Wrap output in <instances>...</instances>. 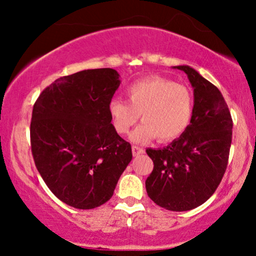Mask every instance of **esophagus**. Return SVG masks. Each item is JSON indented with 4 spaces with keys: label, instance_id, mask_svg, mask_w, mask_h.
I'll return each instance as SVG.
<instances>
[{
    "label": "esophagus",
    "instance_id": "34e87169",
    "mask_svg": "<svg viewBox=\"0 0 256 256\" xmlns=\"http://www.w3.org/2000/svg\"><path fill=\"white\" fill-rule=\"evenodd\" d=\"M143 152H144L143 148H140V146H132V154H134V156H138V155L143 154Z\"/></svg>",
    "mask_w": 256,
    "mask_h": 256
}]
</instances>
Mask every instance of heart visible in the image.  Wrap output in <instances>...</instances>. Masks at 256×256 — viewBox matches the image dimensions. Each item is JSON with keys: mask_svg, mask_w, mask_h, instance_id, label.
I'll return each instance as SVG.
<instances>
[{"mask_svg": "<svg viewBox=\"0 0 256 256\" xmlns=\"http://www.w3.org/2000/svg\"><path fill=\"white\" fill-rule=\"evenodd\" d=\"M128 102L110 100L108 112L114 130L125 134L142 114L143 122L131 134V140L144 144L154 138L170 142L180 137L192 122V92L170 79L149 77L131 84L126 90Z\"/></svg>", "mask_w": 256, "mask_h": 256, "instance_id": "heart-1", "label": "heart"}]
</instances>
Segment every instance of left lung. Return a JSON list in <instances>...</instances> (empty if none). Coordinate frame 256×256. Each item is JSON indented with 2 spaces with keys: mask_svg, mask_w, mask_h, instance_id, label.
Wrapping results in <instances>:
<instances>
[{
  "mask_svg": "<svg viewBox=\"0 0 256 256\" xmlns=\"http://www.w3.org/2000/svg\"><path fill=\"white\" fill-rule=\"evenodd\" d=\"M186 73L194 88L192 122L180 137L158 149H146L154 168L146 180L152 201L173 212L204 204L226 171L232 140V119L222 92L190 66H174Z\"/></svg>",
  "mask_w": 256,
  "mask_h": 256,
  "instance_id": "8db88e82",
  "label": "left lung"
}]
</instances>
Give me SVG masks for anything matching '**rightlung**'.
I'll use <instances>...</instances> for the list:
<instances>
[{
    "label": "right lung",
    "mask_w": 256,
    "mask_h": 256,
    "mask_svg": "<svg viewBox=\"0 0 256 256\" xmlns=\"http://www.w3.org/2000/svg\"><path fill=\"white\" fill-rule=\"evenodd\" d=\"M119 77L113 68L64 76L34 106L31 150L38 172L58 200L78 210L106 204L132 160L131 144L114 130L108 112Z\"/></svg>",
    "instance_id": "1"
}]
</instances>
